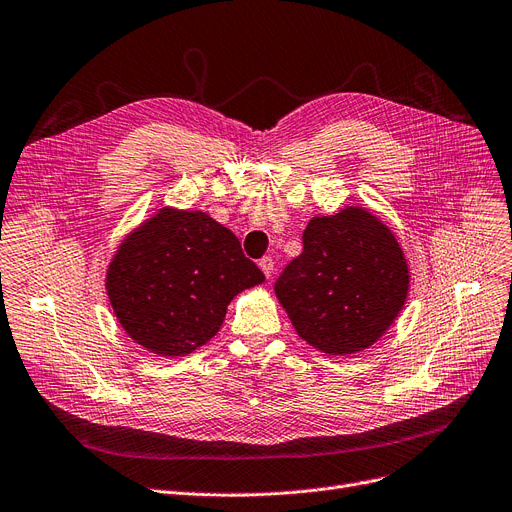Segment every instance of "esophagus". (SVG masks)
<instances>
[{"label": "esophagus", "mask_w": 512, "mask_h": 512, "mask_svg": "<svg viewBox=\"0 0 512 512\" xmlns=\"http://www.w3.org/2000/svg\"><path fill=\"white\" fill-rule=\"evenodd\" d=\"M259 268H261V272L265 274V276H272L274 274V259L272 257H263V259H259Z\"/></svg>", "instance_id": "esophagus-1"}]
</instances>
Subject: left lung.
Masks as SVG:
<instances>
[{"mask_svg":"<svg viewBox=\"0 0 512 512\" xmlns=\"http://www.w3.org/2000/svg\"><path fill=\"white\" fill-rule=\"evenodd\" d=\"M410 272L402 247L362 207L309 219L303 253L274 291L297 335L330 355L368 349L402 311Z\"/></svg>","mask_w":512,"mask_h":512,"instance_id":"obj_1","label":"left lung"}]
</instances>
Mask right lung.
Here are the masks:
<instances>
[{"mask_svg": "<svg viewBox=\"0 0 512 512\" xmlns=\"http://www.w3.org/2000/svg\"><path fill=\"white\" fill-rule=\"evenodd\" d=\"M263 280L238 238L213 217L163 207L121 242L106 293L133 341L175 358L215 337L230 301Z\"/></svg>", "mask_w": 512, "mask_h": 512, "instance_id": "obj_1", "label": "right lung"}]
</instances>
